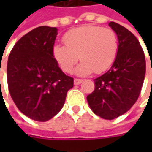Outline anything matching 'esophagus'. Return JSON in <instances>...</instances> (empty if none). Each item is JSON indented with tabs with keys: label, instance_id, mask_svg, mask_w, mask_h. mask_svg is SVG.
<instances>
[{
	"label": "esophagus",
	"instance_id": "esophagus-1",
	"mask_svg": "<svg viewBox=\"0 0 152 152\" xmlns=\"http://www.w3.org/2000/svg\"><path fill=\"white\" fill-rule=\"evenodd\" d=\"M83 79H79V78H75V80H74V83L76 84V85H78V84H80L82 82H83Z\"/></svg>",
	"mask_w": 152,
	"mask_h": 152
}]
</instances>
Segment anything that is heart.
<instances>
[{"label":"heart","instance_id":"1","mask_svg":"<svg viewBox=\"0 0 152 152\" xmlns=\"http://www.w3.org/2000/svg\"><path fill=\"white\" fill-rule=\"evenodd\" d=\"M64 45L53 46V57L62 71L71 73L79 57L77 73L82 76L93 71L100 74L114 62L119 52V39L109 28L83 25L69 31L62 38Z\"/></svg>","mask_w":152,"mask_h":152}]
</instances>
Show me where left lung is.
<instances>
[{
  "mask_svg": "<svg viewBox=\"0 0 152 152\" xmlns=\"http://www.w3.org/2000/svg\"><path fill=\"white\" fill-rule=\"evenodd\" d=\"M109 26L119 39V52L111 69L94 79L95 89L87 96L98 116L113 120L128 112L137 100L145 76V55L136 36L122 25Z\"/></svg>",
  "mask_w": 152,
  "mask_h": 152,
  "instance_id": "8db88e82",
  "label": "left lung"
}]
</instances>
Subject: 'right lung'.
<instances>
[{
    "mask_svg": "<svg viewBox=\"0 0 152 152\" xmlns=\"http://www.w3.org/2000/svg\"><path fill=\"white\" fill-rule=\"evenodd\" d=\"M55 27L39 26L23 36L8 60L7 80L10 96L27 117L46 121L64 105L74 79L65 75L53 57Z\"/></svg>",
    "mask_w": 152,
    "mask_h": 152,
    "instance_id": "right-lung-1",
    "label": "right lung"
}]
</instances>
